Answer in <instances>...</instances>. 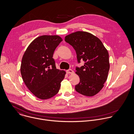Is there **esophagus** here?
Returning <instances> with one entry per match:
<instances>
[{"label": "esophagus", "instance_id": "34e87169", "mask_svg": "<svg viewBox=\"0 0 134 134\" xmlns=\"http://www.w3.org/2000/svg\"><path fill=\"white\" fill-rule=\"evenodd\" d=\"M66 72L68 74H72L74 73V71L72 70V69H68V70H66Z\"/></svg>", "mask_w": 134, "mask_h": 134}]
</instances>
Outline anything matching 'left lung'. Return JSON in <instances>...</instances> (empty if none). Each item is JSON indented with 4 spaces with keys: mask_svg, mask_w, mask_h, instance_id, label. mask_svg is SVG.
<instances>
[{
    "mask_svg": "<svg viewBox=\"0 0 134 134\" xmlns=\"http://www.w3.org/2000/svg\"><path fill=\"white\" fill-rule=\"evenodd\" d=\"M65 41L75 50L78 63L76 73L80 82L75 86L76 91L86 96H93L104 87L110 68L109 53L102 42L97 37L86 31H78L66 36Z\"/></svg>",
    "mask_w": 134,
    "mask_h": 134,
    "instance_id": "1",
    "label": "left lung"
}]
</instances>
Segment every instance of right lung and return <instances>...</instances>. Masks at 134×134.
<instances>
[{
    "instance_id": "right-lung-1",
    "label": "right lung",
    "mask_w": 134,
    "mask_h": 134,
    "mask_svg": "<svg viewBox=\"0 0 134 134\" xmlns=\"http://www.w3.org/2000/svg\"><path fill=\"white\" fill-rule=\"evenodd\" d=\"M63 41L57 35H43L34 40L23 55L21 65L23 80L29 91L41 99L58 92L66 72L56 69L54 52Z\"/></svg>"
}]
</instances>
